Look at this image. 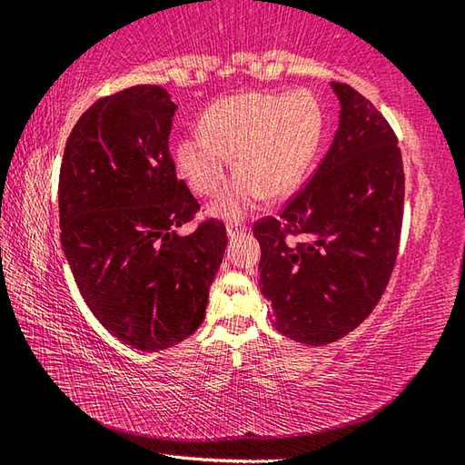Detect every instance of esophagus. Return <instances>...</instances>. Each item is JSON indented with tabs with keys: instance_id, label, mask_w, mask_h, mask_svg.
Segmentation results:
<instances>
[{
	"instance_id": "1",
	"label": "esophagus",
	"mask_w": 465,
	"mask_h": 465,
	"mask_svg": "<svg viewBox=\"0 0 465 465\" xmlns=\"http://www.w3.org/2000/svg\"><path fill=\"white\" fill-rule=\"evenodd\" d=\"M248 227L246 225H240V223H230L225 227V232H227V238H235V235H242L243 232H246Z\"/></svg>"
}]
</instances>
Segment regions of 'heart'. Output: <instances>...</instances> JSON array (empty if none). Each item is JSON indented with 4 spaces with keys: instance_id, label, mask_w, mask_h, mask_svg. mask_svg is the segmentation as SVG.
<instances>
[{
    "instance_id": "obj_1",
    "label": "heart",
    "mask_w": 465,
    "mask_h": 465,
    "mask_svg": "<svg viewBox=\"0 0 465 465\" xmlns=\"http://www.w3.org/2000/svg\"><path fill=\"white\" fill-rule=\"evenodd\" d=\"M203 135L178 141L176 166L199 194H217L230 157L238 176L209 213L238 222L254 204L281 199L302 180L320 143L322 110L310 92L238 94L217 100L201 121Z\"/></svg>"
}]
</instances>
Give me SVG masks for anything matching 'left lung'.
<instances>
[{
  "label": "left lung",
  "instance_id": "8db88e82",
  "mask_svg": "<svg viewBox=\"0 0 465 465\" xmlns=\"http://www.w3.org/2000/svg\"><path fill=\"white\" fill-rule=\"evenodd\" d=\"M330 88L341 113L326 157L279 217L254 227L272 326L310 346L338 341L373 312L404 215L402 153L388 121L351 85Z\"/></svg>",
  "mask_w": 465,
  "mask_h": 465
}]
</instances>
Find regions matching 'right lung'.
I'll use <instances>...</instances> for the list:
<instances>
[{"label": "right lung", "instance_id": "right-lung-1", "mask_svg": "<svg viewBox=\"0 0 465 465\" xmlns=\"http://www.w3.org/2000/svg\"><path fill=\"white\" fill-rule=\"evenodd\" d=\"M176 104L160 85H133L85 110L59 172L61 246L85 305L141 352L170 349L203 324L223 261L225 225L191 235L199 203L170 157Z\"/></svg>", "mask_w": 465, "mask_h": 465}]
</instances>
